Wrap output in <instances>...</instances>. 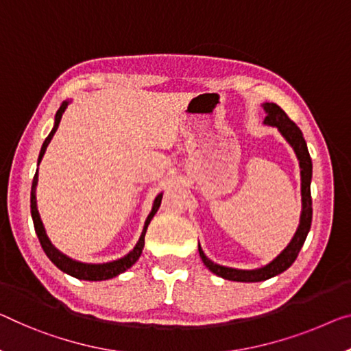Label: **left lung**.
I'll return each mask as SVG.
<instances>
[{
    "label": "left lung",
    "mask_w": 351,
    "mask_h": 351,
    "mask_svg": "<svg viewBox=\"0 0 351 351\" xmlns=\"http://www.w3.org/2000/svg\"><path fill=\"white\" fill-rule=\"evenodd\" d=\"M263 110L267 112V117L263 123L267 125L276 127L281 132L282 136L285 138L290 145H292L296 158L300 161L301 168V218L300 226L296 229L293 239L287 247L279 254L276 258H273L268 265L256 269H237L218 265L210 261V258L204 254L201 245H199V256H201L204 265H206L210 271L217 274L219 278L229 279V281L237 282H261L267 281V279L276 276L285 271L298 257V252L304 245V240L307 234H309L311 223H312V199H311V179H312V161L309 150H307L306 141L303 138V133L293 121H290V117L285 114L281 110V106L276 104H263Z\"/></svg>",
    "instance_id": "obj_1"
}]
</instances>
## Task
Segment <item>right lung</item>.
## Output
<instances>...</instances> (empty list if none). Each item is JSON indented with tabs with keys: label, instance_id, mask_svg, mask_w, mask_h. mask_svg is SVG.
I'll return each instance as SVG.
<instances>
[{
	"label": "right lung",
	"instance_id": "1",
	"mask_svg": "<svg viewBox=\"0 0 351 351\" xmlns=\"http://www.w3.org/2000/svg\"><path fill=\"white\" fill-rule=\"evenodd\" d=\"M69 105V101H62V105L59 106V110L55 116V127H53V130L48 134L47 139L42 144V149H40V154H39V160H37V165L42 161V157H44L45 150L48 147V144H50L53 134L56 133L58 127H59V122H61V117H62V112L66 111V108ZM37 180H39V176H37V171H36V176L34 179H32V186H31V217H32V223H34V229H36V234L39 237V241L42 247H44L45 254L48 256V258L55 263V265L61 269V271L70 274V276L77 278V279H83V281H105V279H111V278H116L117 274H121L125 271V269L130 268L134 262L138 261L139 256H141L143 252V247H144V237H145V230H147V226L150 224V221H152L154 215L157 213V210L160 208V204H161V197H163V193H160L157 197H155L154 201V206L152 210H150L147 219H145L144 223V229H143V234L139 237L136 246L133 247V250L128 252L127 256H123L122 258H117V261H112V262H106V263H83V262H78V261H73V258L67 257L66 254H62L61 251L56 250L53 243L48 239L47 232L44 224H42V219H40V215H39V210H37V201H36V186H37Z\"/></svg>",
	"mask_w": 351,
	"mask_h": 351
}]
</instances>
